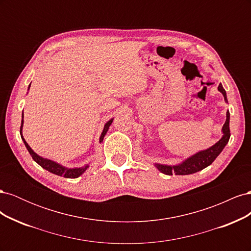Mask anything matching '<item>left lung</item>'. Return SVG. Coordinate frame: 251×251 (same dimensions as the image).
<instances>
[{
	"mask_svg": "<svg viewBox=\"0 0 251 251\" xmlns=\"http://www.w3.org/2000/svg\"><path fill=\"white\" fill-rule=\"evenodd\" d=\"M218 90L221 92L224 96V100L227 102V96L226 91L224 90L223 86L220 83ZM229 118L230 114L229 112H226V121L222 127L223 136L214 146L198 151L195 155L188 157L184 161L177 165H166V164H160L155 163L156 168L160 171L161 173L165 175H191L194 173H197L199 171H202L203 169L207 168L212 162L215 161V159L220 155V153L223 151L225 146L228 143V140L230 138V130H229Z\"/></svg>",
	"mask_w": 251,
	"mask_h": 251,
	"instance_id": "1",
	"label": "left lung"
}]
</instances>
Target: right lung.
<instances>
[{
	"mask_svg": "<svg viewBox=\"0 0 251 251\" xmlns=\"http://www.w3.org/2000/svg\"><path fill=\"white\" fill-rule=\"evenodd\" d=\"M30 85H31V83H30ZM30 85H29V88H30ZM29 88H28V90H29ZM22 117L24 118V114H23ZM112 123H113V118L110 119V120L108 121V123L104 125L103 131H102V133H101V135H100V142H102L104 135L107 134L110 126L112 125ZM23 125H24V119H22V124H21V130H20L21 137H22L23 141H24L25 147L27 148V150H28V151H29V154L31 155V157L33 158V160H34L37 164H40L43 169L47 170L48 172H50V173H52V174H55V175H57V176H62V177L70 178V179L77 178V177L80 176V175H82L83 173H85V172L87 171V169L89 168V164H86L85 166H82V168L68 169V168H65V166H63L62 164H59V163H57V162L52 161V160H50V159L43 158V157L37 155L36 153H34V151H32V149L28 146V143L26 142V140L24 139V137H23V134H22Z\"/></svg>",
	"mask_w": 251,
	"mask_h": 251,
	"instance_id": "1",
	"label": "right lung"
}]
</instances>
